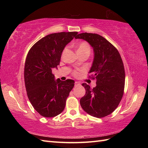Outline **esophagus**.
Instances as JSON below:
<instances>
[{"label":"esophagus","mask_w":148,"mask_h":148,"mask_svg":"<svg viewBox=\"0 0 148 148\" xmlns=\"http://www.w3.org/2000/svg\"><path fill=\"white\" fill-rule=\"evenodd\" d=\"M80 85H81V84H80L79 82H77V81H76V82H75V86H80Z\"/></svg>","instance_id":"obj_1"}]
</instances>
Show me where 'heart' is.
<instances>
[{
  "label": "heart",
  "mask_w": 148,
  "mask_h": 148,
  "mask_svg": "<svg viewBox=\"0 0 148 148\" xmlns=\"http://www.w3.org/2000/svg\"><path fill=\"white\" fill-rule=\"evenodd\" d=\"M76 49H77L76 50H77V54H79V53H84V52L90 53V47L88 44L86 42H80L79 45L77 46ZM74 74L77 75L78 72H77V71L74 72Z\"/></svg>",
  "instance_id": "1"
}]
</instances>
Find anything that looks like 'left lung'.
<instances>
[{
	"mask_svg": "<svg viewBox=\"0 0 148 148\" xmlns=\"http://www.w3.org/2000/svg\"><path fill=\"white\" fill-rule=\"evenodd\" d=\"M75 38L87 41L94 53L89 73L97 85L91 89L88 84H82L86 94L80 99L81 106L94 117H105L116 109L123 95L125 74L121 57L117 49L99 34L81 33Z\"/></svg>",
	"mask_w": 148,
	"mask_h": 148,
	"instance_id": "left-lung-1",
	"label": "left lung"
}]
</instances>
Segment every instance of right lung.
<instances>
[{"mask_svg":"<svg viewBox=\"0 0 148 148\" xmlns=\"http://www.w3.org/2000/svg\"><path fill=\"white\" fill-rule=\"evenodd\" d=\"M77 32L51 34L38 40L28 53L24 69L27 96L34 108L46 118L64 111L74 81L55 80L53 68L60 65L63 50Z\"/></svg>","mask_w":148,"mask_h":148,"instance_id":"right-lung-1","label":"right lung"}]
</instances>
